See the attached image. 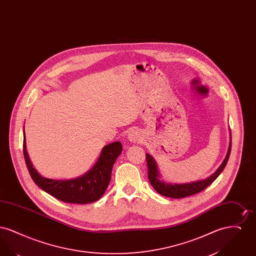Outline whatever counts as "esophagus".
Segmentation results:
<instances>
[{
  "label": "esophagus",
  "instance_id": "34e87169",
  "mask_svg": "<svg viewBox=\"0 0 256 256\" xmlns=\"http://www.w3.org/2000/svg\"><path fill=\"white\" fill-rule=\"evenodd\" d=\"M128 139L130 141V142H138L140 140V134L136 130H130L128 134Z\"/></svg>",
  "mask_w": 256,
  "mask_h": 256
}]
</instances>
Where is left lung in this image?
Returning a JSON list of instances; mask_svg holds the SVG:
<instances>
[{"label":"left lung","instance_id":"1","mask_svg":"<svg viewBox=\"0 0 256 256\" xmlns=\"http://www.w3.org/2000/svg\"><path fill=\"white\" fill-rule=\"evenodd\" d=\"M232 152V134H230V142L228 146V150L226 156V158L224 159L222 163L220 164L217 170L211 174L209 178H207L204 180H198L194 182L183 183V184H176V183H166L159 180L158 168L156 160L152 156L146 154V165H148V180L152 184V186L156 189V191L160 195L165 196L168 198H182L188 196L195 195L196 193L202 192L204 190L207 186H209L213 182L218 176L220 174L224 169L230 156Z\"/></svg>","mask_w":256,"mask_h":256}]
</instances>
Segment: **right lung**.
<instances>
[{
    "label": "right lung",
    "mask_w": 256,
    "mask_h": 256,
    "mask_svg": "<svg viewBox=\"0 0 256 256\" xmlns=\"http://www.w3.org/2000/svg\"><path fill=\"white\" fill-rule=\"evenodd\" d=\"M23 148L28 170L37 186L60 200L78 204L94 202L104 194L110 182L112 167L122 150V144L119 141L108 144L102 148L92 169L84 176L73 180H56L41 176L34 168L26 152L24 132Z\"/></svg>",
    "instance_id": "right-lung-1"
}]
</instances>
